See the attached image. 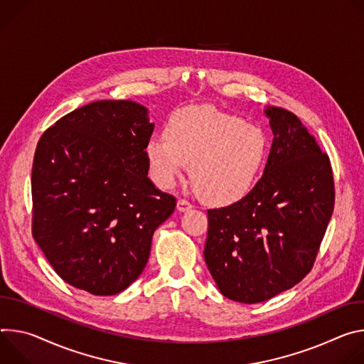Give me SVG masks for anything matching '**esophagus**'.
<instances>
[{
	"label": "esophagus",
	"mask_w": 364,
	"mask_h": 364,
	"mask_svg": "<svg viewBox=\"0 0 364 364\" xmlns=\"http://www.w3.org/2000/svg\"><path fill=\"white\" fill-rule=\"evenodd\" d=\"M193 205L189 203V200L188 199H183V198H181L179 200H178V210L179 211H188V210H191Z\"/></svg>",
	"instance_id": "obj_1"
}]
</instances>
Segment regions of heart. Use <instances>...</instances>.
<instances>
[{
	"mask_svg": "<svg viewBox=\"0 0 364 364\" xmlns=\"http://www.w3.org/2000/svg\"><path fill=\"white\" fill-rule=\"evenodd\" d=\"M267 147L260 127L213 107H192L169 118L165 139H150L146 156L159 186L171 188L189 164L196 193L210 204L228 205L253 189Z\"/></svg>",
	"mask_w": 364,
	"mask_h": 364,
	"instance_id": "obj_1",
	"label": "heart"
}]
</instances>
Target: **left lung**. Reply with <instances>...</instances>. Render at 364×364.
Wrapping results in <instances>:
<instances>
[{"label": "left lung", "instance_id": "obj_1", "mask_svg": "<svg viewBox=\"0 0 364 364\" xmlns=\"http://www.w3.org/2000/svg\"><path fill=\"white\" fill-rule=\"evenodd\" d=\"M264 112L274 137L263 176L238 203L207 211V267L241 304L267 301L311 272L336 200L330 157L302 121L280 107Z\"/></svg>", "mask_w": 364, "mask_h": 364}]
</instances>
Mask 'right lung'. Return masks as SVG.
<instances>
[{
    "instance_id": "1",
    "label": "right lung",
    "mask_w": 364,
    "mask_h": 364,
    "mask_svg": "<svg viewBox=\"0 0 364 364\" xmlns=\"http://www.w3.org/2000/svg\"><path fill=\"white\" fill-rule=\"evenodd\" d=\"M147 109L95 101L40 137L31 169V232L66 284L108 296L143 272L156 228L176 198L147 178Z\"/></svg>"
}]
</instances>
